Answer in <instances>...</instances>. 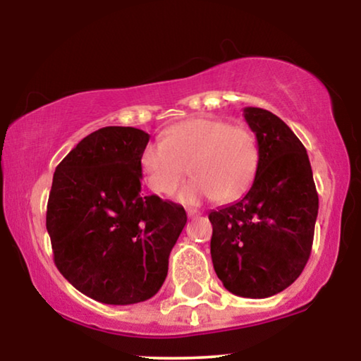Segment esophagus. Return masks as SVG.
Wrapping results in <instances>:
<instances>
[{
    "label": "esophagus",
    "instance_id": "esophagus-1",
    "mask_svg": "<svg viewBox=\"0 0 361 361\" xmlns=\"http://www.w3.org/2000/svg\"><path fill=\"white\" fill-rule=\"evenodd\" d=\"M186 212H188V217H197V216H201V211L192 209V207H190V209H188Z\"/></svg>",
    "mask_w": 361,
    "mask_h": 361
}]
</instances>
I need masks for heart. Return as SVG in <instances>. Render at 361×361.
Instances as JSON below:
<instances>
[{
	"instance_id": "1",
	"label": "heart",
	"mask_w": 361,
	"mask_h": 361,
	"mask_svg": "<svg viewBox=\"0 0 361 361\" xmlns=\"http://www.w3.org/2000/svg\"><path fill=\"white\" fill-rule=\"evenodd\" d=\"M260 161L253 132L216 118H191L165 132L161 142H149L139 155L142 180L152 192L170 196L190 173L195 176L178 192L183 204L207 197L235 200L252 185Z\"/></svg>"
}]
</instances>
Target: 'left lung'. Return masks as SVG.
Returning <instances> with one entry per match:
<instances>
[{
	"label": "left lung",
	"mask_w": 361,
	"mask_h": 361,
	"mask_svg": "<svg viewBox=\"0 0 361 361\" xmlns=\"http://www.w3.org/2000/svg\"><path fill=\"white\" fill-rule=\"evenodd\" d=\"M260 161L242 200L209 212L211 258L227 291L270 298L301 275L309 260L319 197L307 152L270 111L243 109Z\"/></svg>",
	"instance_id": "8db88e82"
}]
</instances>
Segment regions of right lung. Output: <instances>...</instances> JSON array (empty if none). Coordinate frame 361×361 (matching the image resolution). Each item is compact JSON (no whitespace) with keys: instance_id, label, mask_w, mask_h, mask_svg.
Masks as SVG:
<instances>
[{"instance_id":"1","label":"right lung","mask_w":361,"mask_h":361,"mask_svg":"<svg viewBox=\"0 0 361 361\" xmlns=\"http://www.w3.org/2000/svg\"><path fill=\"white\" fill-rule=\"evenodd\" d=\"M150 135L109 126L60 161L47 204L59 271L94 301L114 306L155 296L186 224L183 206L144 196L139 155Z\"/></svg>"}]
</instances>
